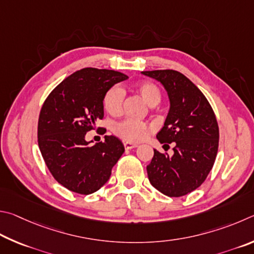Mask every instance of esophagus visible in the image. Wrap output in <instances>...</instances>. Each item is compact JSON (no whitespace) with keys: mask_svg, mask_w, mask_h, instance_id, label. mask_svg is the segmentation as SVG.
I'll return each instance as SVG.
<instances>
[{"mask_svg":"<svg viewBox=\"0 0 254 254\" xmlns=\"http://www.w3.org/2000/svg\"><path fill=\"white\" fill-rule=\"evenodd\" d=\"M124 146L126 149H132L137 147L136 144H131V143H124Z\"/></svg>","mask_w":254,"mask_h":254,"instance_id":"34e87169","label":"esophagus"}]
</instances>
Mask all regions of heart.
Here are the masks:
<instances>
[{"label": "heart", "mask_w": 254, "mask_h": 254, "mask_svg": "<svg viewBox=\"0 0 254 254\" xmlns=\"http://www.w3.org/2000/svg\"><path fill=\"white\" fill-rule=\"evenodd\" d=\"M135 90L150 107L158 105L162 99L161 89L154 82L145 81L137 83ZM124 97L125 93L120 87L114 86L108 89L104 96V100H102L107 113L113 116L122 113ZM113 130L116 135L128 143H138V141L147 138L152 131V126L144 122H139V120L127 118L116 123Z\"/></svg>", "instance_id": "obj_1"}]
</instances>
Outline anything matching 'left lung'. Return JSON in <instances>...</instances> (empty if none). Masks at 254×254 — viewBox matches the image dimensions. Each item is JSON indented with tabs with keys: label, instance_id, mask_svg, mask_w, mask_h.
<instances>
[{
	"label": "left lung",
	"instance_id": "obj_1",
	"mask_svg": "<svg viewBox=\"0 0 254 254\" xmlns=\"http://www.w3.org/2000/svg\"><path fill=\"white\" fill-rule=\"evenodd\" d=\"M141 73L157 80L167 91L170 111L156 137L164 146H175L172 156L154 149L147 166L148 180L167 196H183L199 188L214 165L219 148L214 111L202 91L179 71Z\"/></svg>",
	"mask_w": 254,
	"mask_h": 254
}]
</instances>
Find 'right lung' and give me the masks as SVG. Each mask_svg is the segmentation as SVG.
<instances>
[{"instance_id": "obj_1", "label": "right lung", "mask_w": 254, "mask_h": 254, "mask_svg": "<svg viewBox=\"0 0 254 254\" xmlns=\"http://www.w3.org/2000/svg\"><path fill=\"white\" fill-rule=\"evenodd\" d=\"M127 79L118 71L84 68L58 84L44 101L38 123L40 152L56 181L71 192L95 193L125 152L116 136L90 145L86 134L104 117L107 90Z\"/></svg>"}]
</instances>
